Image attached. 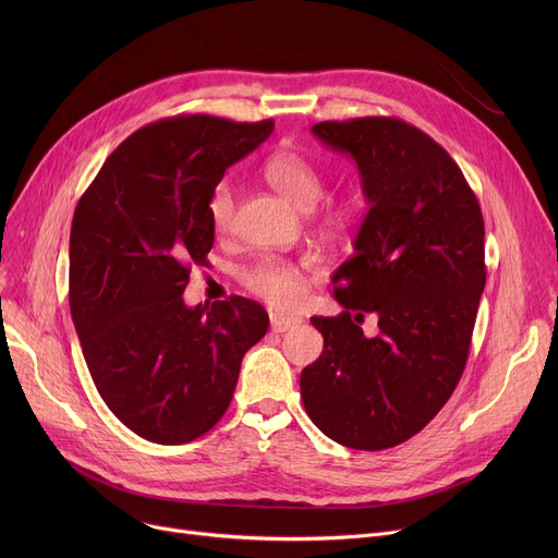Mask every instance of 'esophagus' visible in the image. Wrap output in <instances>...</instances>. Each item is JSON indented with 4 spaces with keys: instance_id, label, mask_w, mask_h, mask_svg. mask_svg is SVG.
I'll return each instance as SVG.
<instances>
[{
    "instance_id": "obj_1",
    "label": "esophagus",
    "mask_w": 558,
    "mask_h": 558,
    "mask_svg": "<svg viewBox=\"0 0 558 558\" xmlns=\"http://www.w3.org/2000/svg\"><path fill=\"white\" fill-rule=\"evenodd\" d=\"M301 324L299 316H287V314H271V330L274 332H289Z\"/></svg>"
}]
</instances>
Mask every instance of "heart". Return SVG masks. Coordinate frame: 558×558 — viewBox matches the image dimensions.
Segmentation results:
<instances>
[{"label":"heart","instance_id":"obj_1","mask_svg":"<svg viewBox=\"0 0 558 558\" xmlns=\"http://www.w3.org/2000/svg\"><path fill=\"white\" fill-rule=\"evenodd\" d=\"M262 173L287 201L301 210H312L326 192V175L303 154L280 149L262 165ZM238 208V185L232 179H221L208 198V217L217 232H228ZM364 213L360 192H345L330 198L320 210V223L330 232H348ZM307 262H289L280 257H262L242 271L244 284L276 307H296L305 299Z\"/></svg>","mask_w":558,"mask_h":558}]
</instances>
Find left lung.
Here are the masks:
<instances>
[{
    "label": "left lung",
    "mask_w": 558,
    "mask_h": 558,
    "mask_svg": "<svg viewBox=\"0 0 558 558\" xmlns=\"http://www.w3.org/2000/svg\"><path fill=\"white\" fill-rule=\"evenodd\" d=\"M312 133L355 160L368 213L332 276L337 316H312L324 353L301 373L312 423L355 450L418 434L465 368L486 284L484 219L459 165L396 117L320 122ZM378 316L366 338L361 320Z\"/></svg>",
    "instance_id": "8db88e82"
}]
</instances>
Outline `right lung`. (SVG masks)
Listing matches in <instances>:
<instances>
[{"label":"right lung","mask_w":558,"mask_h":558,"mask_svg":"<svg viewBox=\"0 0 558 558\" xmlns=\"http://www.w3.org/2000/svg\"><path fill=\"white\" fill-rule=\"evenodd\" d=\"M274 122L179 114L144 126L108 156L70 232V310L95 387L131 432L181 446L213 429L246 350L269 328L255 301L187 307L205 267L213 187L255 151Z\"/></svg>","instance_id":"1"}]
</instances>
